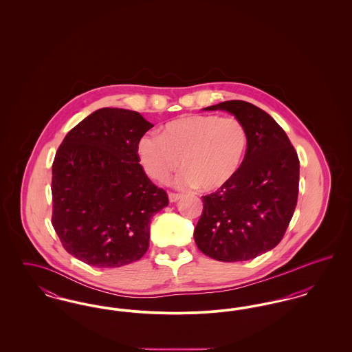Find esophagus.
<instances>
[{"instance_id":"1","label":"esophagus","mask_w":352,"mask_h":352,"mask_svg":"<svg viewBox=\"0 0 352 352\" xmlns=\"http://www.w3.org/2000/svg\"><path fill=\"white\" fill-rule=\"evenodd\" d=\"M181 198H182V195H181V194H175V192H168V201H171V203L179 201Z\"/></svg>"}]
</instances>
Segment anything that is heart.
<instances>
[{"mask_svg":"<svg viewBox=\"0 0 352 352\" xmlns=\"http://www.w3.org/2000/svg\"><path fill=\"white\" fill-rule=\"evenodd\" d=\"M248 142V132L237 118L192 115L168 121L161 134L141 135L137 157L145 173L158 182H165L182 158L184 168L175 184L215 191L236 177Z\"/></svg>","mask_w":352,"mask_h":352,"instance_id":"b5f03b06","label":"heart"}]
</instances>
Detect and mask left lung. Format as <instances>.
<instances>
[{
    "instance_id": "8db88e82",
    "label": "left lung",
    "mask_w": 352,
    "mask_h": 352,
    "mask_svg": "<svg viewBox=\"0 0 352 352\" xmlns=\"http://www.w3.org/2000/svg\"><path fill=\"white\" fill-rule=\"evenodd\" d=\"M203 109L234 115L244 124L250 142L234 179L203 197L194 239L218 261L252 260L284 237L298 198L300 160L284 129L251 102L224 101Z\"/></svg>"
}]
</instances>
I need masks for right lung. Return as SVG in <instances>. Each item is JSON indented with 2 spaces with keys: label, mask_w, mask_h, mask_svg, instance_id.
<instances>
[{
  "label": "right lung",
  "mask_w": 352,
  "mask_h": 352,
  "mask_svg": "<svg viewBox=\"0 0 352 352\" xmlns=\"http://www.w3.org/2000/svg\"><path fill=\"white\" fill-rule=\"evenodd\" d=\"M153 124L138 112L101 108L72 128L52 164V226L88 265L118 268L149 248L151 219L168 204L137 157Z\"/></svg>",
  "instance_id": "right-lung-1"
}]
</instances>
